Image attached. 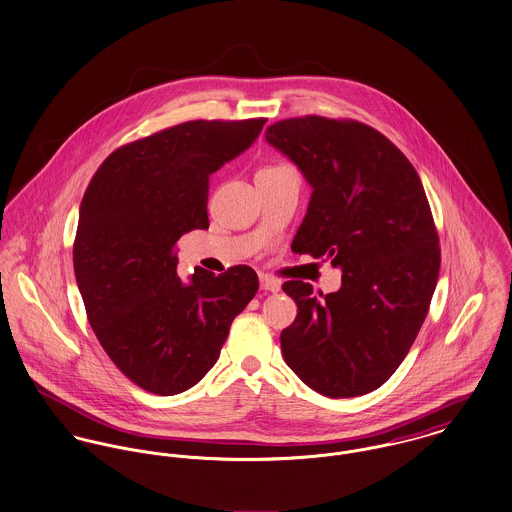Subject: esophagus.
<instances>
[{
    "mask_svg": "<svg viewBox=\"0 0 512 512\" xmlns=\"http://www.w3.org/2000/svg\"><path fill=\"white\" fill-rule=\"evenodd\" d=\"M260 287L264 289V291H272V293H278L279 281L276 278H270V276H260Z\"/></svg>",
    "mask_w": 512,
    "mask_h": 512,
    "instance_id": "34e87169",
    "label": "esophagus"
}]
</instances>
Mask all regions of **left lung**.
Listing matches in <instances>:
<instances>
[{"label":"left lung","mask_w":512,"mask_h":512,"mask_svg":"<svg viewBox=\"0 0 512 512\" xmlns=\"http://www.w3.org/2000/svg\"><path fill=\"white\" fill-rule=\"evenodd\" d=\"M266 140L313 187L291 250L342 270L340 289L326 295L283 283L299 311L279 336L283 360L321 395H366L405 360L438 281V233L419 174L358 121L285 119Z\"/></svg>","instance_id":"obj_1"}]
</instances>
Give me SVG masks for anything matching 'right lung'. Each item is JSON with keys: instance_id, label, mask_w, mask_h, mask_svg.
Returning a JSON list of instances; mask_svg holds the SVG:
<instances>
[{"instance_id": "right-lung-1", "label": "right lung", "mask_w": 512, "mask_h": 512, "mask_svg": "<svg viewBox=\"0 0 512 512\" xmlns=\"http://www.w3.org/2000/svg\"><path fill=\"white\" fill-rule=\"evenodd\" d=\"M266 119L187 121L117 148L80 205L74 274L88 321L133 383L154 395L193 387L219 360L258 276L234 266L178 276L176 242L209 229V176L242 154Z\"/></svg>"}]
</instances>
